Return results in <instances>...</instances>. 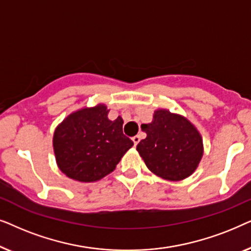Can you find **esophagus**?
<instances>
[{
  "label": "esophagus",
  "instance_id": "esophagus-1",
  "mask_svg": "<svg viewBox=\"0 0 251 251\" xmlns=\"http://www.w3.org/2000/svg\"><path fill=\"white\" fill-rule=\"evenodd\" d=\"M132 142H133V144H135V146H136L137 144H138V143L140 142V137H139V136L132 137Z\"/></svg>",
  "mask_w": 251,
  "mask_h": 251
}]
</instances>
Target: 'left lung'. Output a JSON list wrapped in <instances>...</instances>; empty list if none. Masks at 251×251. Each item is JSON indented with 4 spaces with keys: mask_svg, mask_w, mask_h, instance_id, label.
I'll list each match as a JSON object with an SVG mask.
<instances>
[{
    "mask_svg": "<svg viewBox=\"0 0 251 251\" xmlns=\"http://www.w3.org/2000/svg\"><path fill=\"white\" fill-rule=\"evenodd\" d=\"M146 138L137 145L149 169L168 180H181L194 173L203 146L198 130L183 116L159 109L153 121L142 125Z\"/></svg>",
    "mask_w": 251,
    "mask_h": 251,
    "instance_id": "obj_1",
    "label": "left lung"
}]
</instances>
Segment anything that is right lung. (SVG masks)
I'll return each mask as SVG.
<instances>
[{
	"instance_id": "obj_1",
	"label": "right lung",
	"mask_w": 251,
	"mask_h": 251,
	"mask_svg": "<svg viewBox=\"0 0 251 251\" xmlns=\"http://www.w3.org/2000/svg\"><path fill=\"white\" fill-rule=\"evenodd\" d=\"M98 105L71 114L56 129L53 150L58 167L78 181H96L115 169L133 142L123 133V120L111 121Z\"/></svg>"
}]
</instances>
